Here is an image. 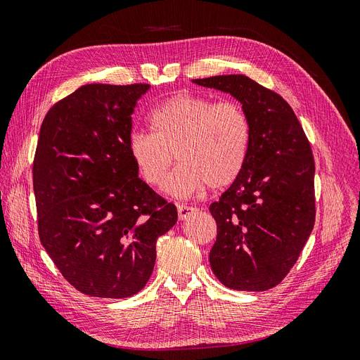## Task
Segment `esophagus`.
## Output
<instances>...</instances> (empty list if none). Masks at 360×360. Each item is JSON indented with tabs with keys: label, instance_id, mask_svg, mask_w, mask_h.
<instances>
[{
	"label": "esophagus",
	"instance_id": "obj_1",
	"mask_svg": "<svg viewBox=\"0 0 360 360\" xmlns=\"http://www.w3.org/2000/svg\"><path fill=\"white\" fill-rule=\"evenodd\" d=\"M177 212H179V217L183 221V219H186V217H189L192 213L197 212V207L186 205V204H179Z\"/></svg>",
	"mask_w": 360,
	"mask_h": 360
}]
</instances>
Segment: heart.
<instances>
[{"label": "heart", "instance_id": "obj_1", "mask_svg": "<svg viewBox=\"0 0 360 360\" xmlns=\"http://www.w3.org/2000/svg\"><path fill=\"white\" fill-rule=\"evenodd\" d=\"M148 123L153 134L130 135L129 155L150 186L162 183L174 158L180 165L167 179L165 191L180 198L207 184L212 189L230 186L246 167L252 129L245 108L236 101L176 94L150 112Z\"/></svg>", "mask_w": 360, "mask_h": 360}]
</instances>
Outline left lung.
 Here are the masks:
<instances>
[{
    "label": "left lung",
    "instance_id": "1",
    "mask_svg": "<svg viewBox=\"0 0 360 360\" xmlns=\"http://www.w3.org/2000/svg\"><path fill=\"white\" fill-rule=\"evenodd\" d=\"M230 93L250 120L243 172L210 204L217 226L210 250L214 276L228 288L266 291L282 282L315 222L311 144L282 97L245 75L193 79Z\"/></svg>",
    "mask_w": 360,
    "mask_h": 360
}]
</instances>
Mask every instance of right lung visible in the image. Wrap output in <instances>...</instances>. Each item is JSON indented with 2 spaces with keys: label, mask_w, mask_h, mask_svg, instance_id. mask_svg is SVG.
Masks as SVG:
<instances>
[{
  "label": "right lung",
  "mask_w": 360,
  "mask_h": 360,
  "mask_svg": "<svg viewBox=\"0 0 360 360\" xmlns=\"http://www.w3.org/2000/svg\"><path fill=\"white\" fill-rule=\"evenodd\" d=\"M148 84H89L43 118L32 162L43 248L76 290L123 299L143 290L156 242L177 209L146 181L129 155L132 114Z\"/></svg>",
  "instance_id": "right-lung-1"
}]
</instances>
